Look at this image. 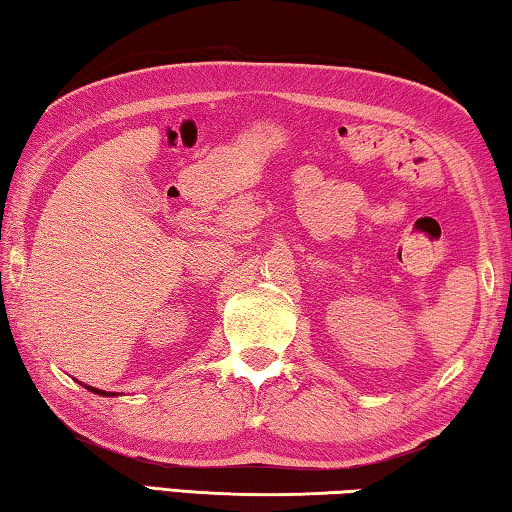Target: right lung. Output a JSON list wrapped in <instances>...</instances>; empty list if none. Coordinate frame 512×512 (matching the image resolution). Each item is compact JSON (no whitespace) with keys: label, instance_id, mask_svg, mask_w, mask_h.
<instances>
[{"label":"right lung","instance_id":"1","mask_svg":"<svg viewBox=\"0 0 512 512\" xmlns=\"http://www.w3.org/2000/svg\"><path fill=\"white\" fill-rule=\"evenodd\" d=\"M85 388H88V391H92V393H97V395H103V397H112L115 393H108V391H101V388H92V386H88V384H83Z\"/></svg>","mask_w":512,"mask_h":512}]
</instances>
